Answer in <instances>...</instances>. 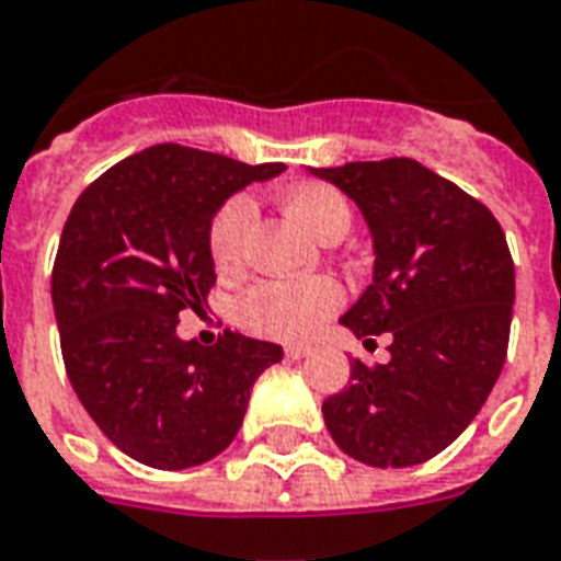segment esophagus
Segmentation results:
<instances>
[{
    "mask_svg": "<svg viewBox=\"0 0 561 561\" xmlns=\"http://www.w3.org/2000/svg\"><path fill=\"white\" fill-rule=\"evenodd\" d=\"M314 353V347H309V344H288L285 347V356L290 358V362H299V358H306Z\"/></svg>",
    "mask_w": 561,
    "mask_h": 561,
    "instance_id": "34e87169",
    "label": "esophagus"
}]
</instances>
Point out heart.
I'll return each instance as SVG.
<instances>
[{
  "label": "heart",
  "instance_id": "obj_1",
  "mask_svg": "<svg viewBox=\"0 0 561 561\" xmlns=\"http://www.w3.org/2000/svg\"><path fill=\"white\" fill-rule=\"evenodd\" d=\"M282 203L299 226L329 241L350 229L347 196L327 182H302L285 191ZM255 205L247 194L229 196L208 226V255L217 273L241 271ZM344 306V288L332 276L262 279L234 299V320L247 332L276 341H306Z\"/></svg>",
  "mask_w": 561,
  "mask_h": 561
}]
</instances>
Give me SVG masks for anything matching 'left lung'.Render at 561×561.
<instances>
[{
	"label": "left lung",
	"mask_w": 561,
	"mask_h": 561,
	"mask_svg": "<svg viewBox=\"0 0 561 561\" xmlns=\"http://www.w3.org/2000/svg\"><path fill=\"white\" fill-rule=\"evenodd\" d=\"M362 208L374 285L341 318L391 358L353 362L323 403L341 450L370 468H409L450 447L497 382L508 350L515 264L497 217L414 158L314 167Z\"/></svg>",
	"instance_id": "1"
}]
</instances>
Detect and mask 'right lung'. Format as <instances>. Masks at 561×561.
I'll use <instances>...</instances> for the list:
<instances>
[{"mask_svg": "<svg viewBox=\"0 0 561 561\" xmlns=\"http://www.w3.org/2000/svg\"><path fill=\"white\" fill-rule=\"evenodd\" d=\"M179 144L128 156L81 191L53 267V306L72 391L114 447L182 470L224 453L252 382L279 344L226 329L182 341V311L214 288L208 226L226 196L282 173Z\"/></svg>", "mask_w": 561, "mask_h": 561, "instance_id": "1", "label": "right lung"}]
</instances>
